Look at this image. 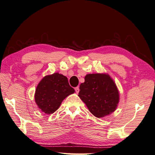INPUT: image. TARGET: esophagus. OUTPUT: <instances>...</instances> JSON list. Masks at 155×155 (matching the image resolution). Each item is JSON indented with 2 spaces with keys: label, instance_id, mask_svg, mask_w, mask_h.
<instances>
[{
  "label": "esophagus",
  "instance_id": "obj_1",
  "mask_svg": "<svg viewBox=\"0 0 155 155\" xmlns=\"http://www.w3.org/2000/svg\"><path fill=\"white\" fill-rule=\"evenodd\" d=\"M75 91H76V93H78V92H79V87H77L75 88Z\"/></svg>",
  "mask_w": 155,
  "mask_h": 155
}]
</instances>
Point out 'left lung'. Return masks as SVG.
Returning a JSON list of instances; mask_svg holds the SVG:
<instances>
[{
	"label": "left lung",
	"mask_w": 155,
	"mask_h": 155,
	"mask_svg": "<svg viewBox=\"0 0 155 155\" xmlns=\"http://www.w3.org/2000/svg\"><path fill=\"white\" fill-rule=\"evenodd\" d=\"M78 96L89 111L100 118L116 110L120 94L115 82L108 74H88L79 87Z\"/></svg>",
	"instance_id": "1"
}]
</instances>
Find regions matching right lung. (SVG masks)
I'll use <instances>...</instances> for the list:
<instances>
[{
	"label": "right lung",
	"instance_id": "obj_1",
	"mask_svg": "<svg viewBox=\"0 0 155 155\" xmlns=\"http://www.w3.org/2000/svg\"><path fill=\"white\" fill-rule=\"evenodd\" d=\"M74 92L68 78L56 72L41 79L35 89V101L42 112L51 114L59 109L65 98Z\"/></svg>",
	"mask_w": 155,
	"mask_h": 155
}]
</instances>
